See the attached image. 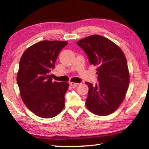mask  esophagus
<instances>
[{
	"label": "esophagus",
	"instance_id": "obj_1",
	"mask_svg": "<svg viewBox=\"0 0 149 149\" xmlns=\"http://www.w3.org/2000/svg\"><path fill=\"white\" fill-rule=\"evenodd\" d=\"M70 86H73V87H76L78 85H79V83H73V82H70V83H69Z\"/></svg>",
	"mask_w": 149,
	"mask_h": 149
}]
</instances>
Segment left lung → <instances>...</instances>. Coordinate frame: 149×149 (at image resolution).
<instances>
[{"mask_svg":"<svg viewBox=\"0 0 149 149\" xmlns=\"http://www.w3.org/2000/svg\"><path fill=\"white\" fill-rule=\"evenodd\" d=\"M91 65L97 67L99 83L89 88L87 108L99 116H106L118 109L124 100L129 84L127 60L123 51L112 41L100 35H91L78 41Z\"/></svg>","mask_w":149,"mask_h":149,"instance_id":"1","label":"left lung"}]
</instances>
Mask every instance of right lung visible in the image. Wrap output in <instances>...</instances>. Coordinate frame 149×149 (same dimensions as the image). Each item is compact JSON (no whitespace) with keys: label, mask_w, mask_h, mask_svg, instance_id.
Instances as JSON below:
<instances>
[{"label":"right lung","mask_w":149,"mask_h":149,"mask_svg":"<svg viewBox=\"0 0 149 149\" xmlns=\"http://www.w3.org/2000/svg\"><path fill=\"white\" fill-rule=\"evenodd\" d=\"M67 43L43 40L27 49L20 58L17 81L21 98L31 111L42 118L54 117L65 107L69 84L52 82L50 72Z\"/></svg>","instance_id":"obj_1"}]
</instances>
